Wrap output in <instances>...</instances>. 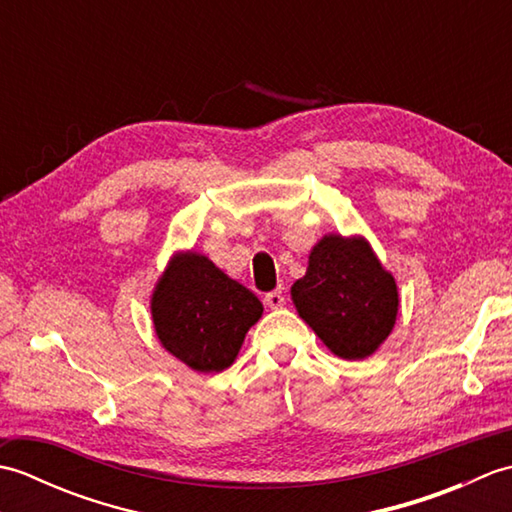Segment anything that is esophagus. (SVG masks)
Wrapping results in <instances>:
<instances>
[{"label":"esophagus","instance_id":"obj_1","mask_svg":"<svg viewBox=\"0 0 512 512\" xmlns=\"http://www.w3.org/2000/svg\"><path fill=\"white\" fill-rule=\"evenodd\" d=\"M264 301H266V306H270V308H281L286 303V297H284V292H281V288H279V290L268 292V295L264 297Z\"/></svg>","mask_w":512,"mask_h":512}]
</instances>
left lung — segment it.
Returning a JSON list of instances; mask_svg holds the SVG:
<instances>
[{"instance_id":"left-lung-1","label":"left lung","mask_w":512,"mask_h":512,"mask_svg":"<svg viewBox=\"0 0 512 512\" xmlns=\"http://www.w3.org/2000/svg\"><path fill=\"white\" fill-rule=\"evenodd\" d=\"M299 317L330 350L356 361L376 352L396 323L398 288L365 239L325 235L292 286Z\"/></svg>"}]
</instances>
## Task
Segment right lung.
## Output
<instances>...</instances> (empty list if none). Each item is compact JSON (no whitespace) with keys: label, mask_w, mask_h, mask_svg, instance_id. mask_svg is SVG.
Masks as SVG:
<instances>
[{"label":"right lung","mask_w":512,"mask_h":512,"mask_svg":"<svg viewBox=\"0 0 512 512\" xmlns=\"http://www.w3.org/2000/svg\"><path fill=\"white\" fill-rule=\"evenodd\" d=\"M262 312L253 292L198 253L173 257L151 299L160 343L204 374L222 372L235 361Z\"/></svg>","instance_id":"obj_1"}]
</instances>
